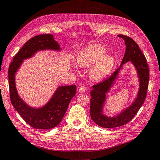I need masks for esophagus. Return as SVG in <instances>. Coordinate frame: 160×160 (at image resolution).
I'll use <instances>...</instances> for the list:
<instances>
[{
  "label": "esophagus",
  "mask_w": 160,
  "mask_h": 160,
  "mask_svg": "<svg viewBox=\"0 0 160 160\" xmlns=\"http://www.w3.org/2000/svg\"><path fill=\"white\" fill-rule=\"evenodd\" d=\"M85 90H86V88H85L84 86H81L80 88H79V91L80 92H82V93H84V92L85 91Z\"/></svg>",
  "instance_id": "34e87169"
}]
</instances>
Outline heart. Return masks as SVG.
<instances>
[{"mask_svg": "<svg viewBox=\"0 0 160 160\" xmlns=\"http://www.w3.org/2000/svg\"><path fill=\"white\" fill-rule=\"evenodd\" d=\"M105 49L101 45H91L86 47L77 57V63L87 67L94 64L90 71L91 78L95 81L103 79L113 69L115 60L109 55H105Z\"/></svg>", "mask_w": 160, "mask_h": 160, "instance_id": "obj_1", "label": "heart"}]
</instances>
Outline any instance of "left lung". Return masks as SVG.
<instances>
[{"instance_id":"left-lung-1","label":"left lung","mask_w":160,"mask_h":160,"mask_svg":"<svg viewBox=\"0 0 160 160\" xmlns=\"http://www.w3.org/2000/svg\"><path fill=\"white\" fill-rule=\"evenodd\" d=\"M125 41V52L119 68L115 71L109 77L99 83L94 85L91 91L90 114L91 118L99 126L105 128H113L122 126L128 123L136 115L142 107L147 95L149 83V67L147 60L139 47L129 37L118 35ZM131 61L137 69L140 80V88L137 98L126 110L114 117H108L102 113V107L106 99V93L112 86L122 65Z\"/></svg>"}]
</instances>
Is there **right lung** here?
Masks as SVG:
<instances>
[{"label":"right lung","mask_w":160,"mask_h":160,"mask_svg":"<svg viewBox=\"0 0 160 160\" xmlns=\"http://www.w3.org/2000/svg\"><path fill=\"white\" fill-rule=\"evenodd\" d=\"M61 50L59 45L52 35L44 34L31 38L13 57L8 68L10 99L13 107L30 126L38 129L56 127L64 117L71 99L75 95V85L59 87L51 99L45 106L34 108L28 106L18 96L15 85V73L24 59L32 57L42 50Z\"/></svg>","instance_id":"right-lung-1"}]
</instances>
